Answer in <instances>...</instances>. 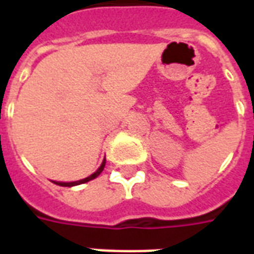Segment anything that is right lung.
Masks as SVG:
<instances>
[{
	"instance_id": "add662e5",
	"label": "right lung",
	"mask_w": 254,
	"mask_h": 254,
	"mask_svg": "<svg viewBox=\"0 0 254 254\" xmlns=\"http://www.w3.org/2000/svg\"><path fill=\"white\" fill-rule=\"evenodd\" d=\"M105 165H106V159L103 160V163L100 165L99 169L95 171L94 174H91V176H89V177H87V178H84V180H80V181H74V182H54V184H57V185H60V187H74V185L85 184V182L91 181V180H94V178H96V177L99 176L100 173L103 171V169H105Z\"/></svg>"
}]
</instances>
